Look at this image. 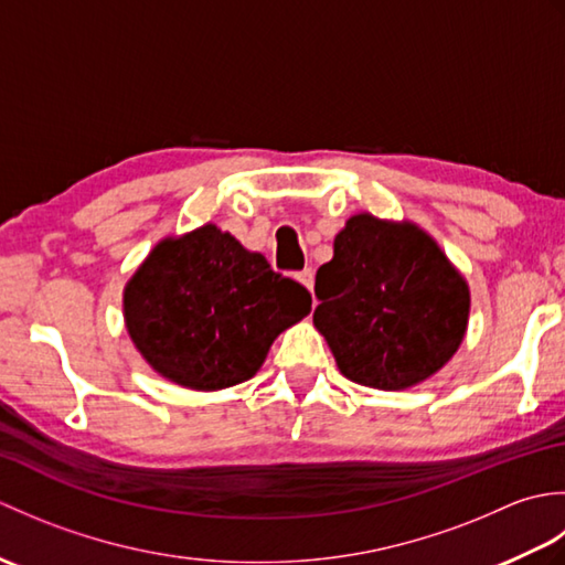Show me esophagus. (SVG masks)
<instances>
[{
	"label": "esophagus",
	"mask_w": 565,
	"mask_h": 565,
	"mask_svg": "<svg viewBox=\"0 0 565 565\" xmlns=\"http://www.w3.org/2000/svg\"><path fill=\"white\" fill-rule=\"evenodd\" d=\"M296 279L301 281L310 294H313V284H316V274H313V269H303V271H298V274H296Z\"/></svg>",
	"instance_id": "1"
}]
</instances>
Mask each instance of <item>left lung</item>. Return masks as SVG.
<instances>
[{"label":"left lung","instance_id":"obj_1","mask_svg":"<svg viewBox=\"0 0 565 565\" xmlns=\"http://www.w3.org/2000/svg\"><path fill=\"white\" fill-rule=\"evenodd\" d=\"M316 330L342 376L405 391L435 376L463 342L471 289L413 221L356 213L316 276Z\"/></svg>","mask_w":565,"mask_h":565}]
</instances>
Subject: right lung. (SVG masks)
Segmentation results:
<instances>
[{"mask_svg": "<svg viewBox=\"0 0 565 565\" xmlns=\"http://www.w3.org/2000/svg\"><path fill=\"white\" fill-rule=\"evenodd\" d=\"M313 298L218 225L162 237L124 289V320L154 374L191 391L252 379Z\"/></svg>", "mask_w": 565, "mask_h": 565, "instance_id": "1", "label": "right lung"}]
</instances>
